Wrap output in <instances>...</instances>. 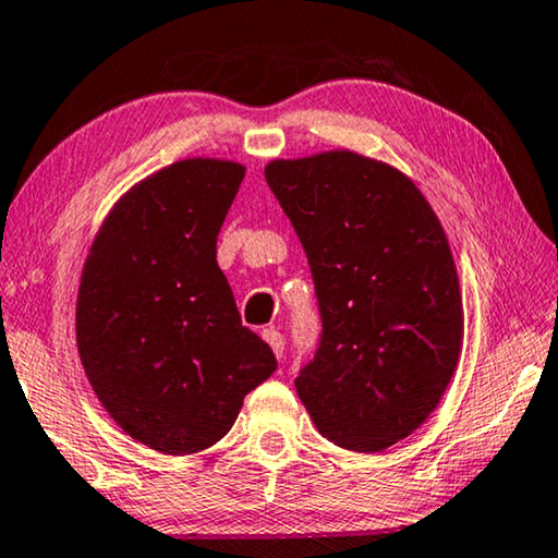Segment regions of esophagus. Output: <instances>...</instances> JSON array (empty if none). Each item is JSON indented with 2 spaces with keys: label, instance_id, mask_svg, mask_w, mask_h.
Returning <instances> with one entry per match:
<instances>
[{
  "label": "esophagus",
  "instance_id": "1",
  "mask_svg": "<svg viewBox=\"0 0 558 558\" xmlns=\"http://www.w3.org/2000/svg\"><path fill=\"white\" fill-rule=\"evenodd\" d=\"M263 340L270 344L272 352H276V357H282V350H286V340H282V335L276 330V327H265L263 330Z\"/></svg>",
  "mask_w": 558,
  "mask_h": 558
}]
</instances>
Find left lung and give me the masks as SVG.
Returning a JSON list of instances; mask_svg holds the SVG:
<instances>
[{
    "label": "left lung",
    "mask_w": 558,
    "mask_h": 558,
    "mask_svg": "<svg viewBox=\"0 0 558 558\" xmlns=\"http://www.w3.org/2000/svg\"><path fill=\"white\" fill-rule=\"evenodd\" d=\"M315 282L320 338L295 390L320 435L383 452L439 404L462 348L447 235L407 175L352 151L265 168Z\"/></svg>",
    "instance_id": "1"
}]
</instances>
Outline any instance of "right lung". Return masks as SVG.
Segmentation results:
<instances>
[{
	"mask_svg": "<svg viewBox=\"0 0 558 558\" xmlns=\"http://www.w3.org/2000/svg\"><path fill=\"white\" fill-rule=\"evenodd\" d=\"M243 175L214 158L154 173L117 203L84 265L76 342L86 377L119 427L156 452L216 445L278 367L216 263Z\"/></svg>",
	"mask_w": 558,
	"mask_h": 558,
	"instance_id": "right-lung-1",
	"label": "right lung"
}]
</instances>
